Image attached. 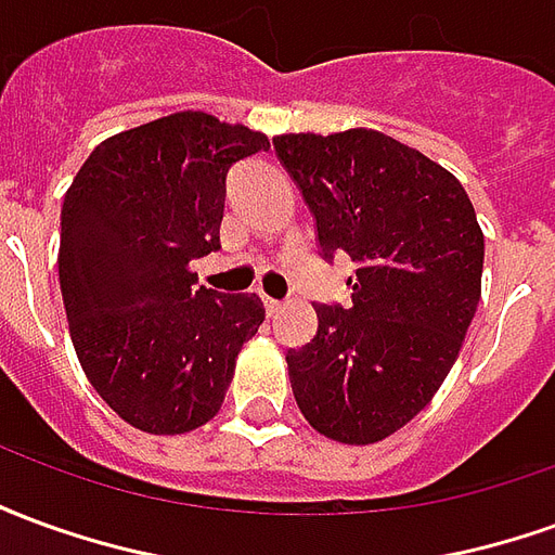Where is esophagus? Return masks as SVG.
<instances>
[{
  "instance_id": "obj_1",
  "label": "esophagus",
  "mask_w": 555,
  "mask_h": 555,
  "mask_svg": "<svg viewBox=\"0 0 555 555\" xmlns=\"http://www.w3.org/2000/svg\"><path fill=\"white\" fill-rule=\"evenodd\" d=\"M261 300H264L267 314H279V312H282V300H273V297H267V294H261Z\"/></svg>"
}]
</instances>
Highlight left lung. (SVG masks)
I'll use <instances>...</instances> for the list:
<instances>
[{"label": "left lung", "mask_w": 555, "mask_h": 555, "mask_svg": "<svg viewBox=\"0 0 555 555\" xmlns=\"http://www.w3.org/2000/svg\"><path fill=\"white\" fill-rule=\"evenodd\" d=\"M312 210L321 255L357 264L350 306H314L318 333L288 350L300 413L318 434L369 446L440 389L481 297L485 234L452 171L377 130L273 139Z\"/></svg>", "instance_id": "obj_1"}]
</instances>
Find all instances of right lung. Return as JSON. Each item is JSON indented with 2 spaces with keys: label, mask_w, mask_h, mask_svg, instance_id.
<instances>
[{
  "label": "right lung",
  "mask_w": 555,
  "mask_h": 555,
  "mask_svg": "<svg viewBox=\"0 0 555 555\" xmlns=\"http://www.w3.org/2000/svg\"><path fill=\"white\" fill-rule=\"evenodd\" d=\"M264 133L175 113L94 147L62 205L59 282L79 365L109 408L147 434L217 416L264 302L195 285L219 249L225 175Z\"/></svg>",
  "instance_id": "obj_1"
}]
</instances>
